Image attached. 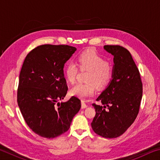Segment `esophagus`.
<instances>
[{
    "label": "esophagus",
    "mask_w": 160,
    "mask_h": 160,
    "mask_svg": "<svg viewBox=\"0 0 160 160\" xmlns=\"http://www.w3.org/2000/svg\"><path fill=\"white\" fill-rule=\"evenodd\" d=\"M81 105H82V106H81V107H82V109H85V108L88 107V105L85 104V101H83V100H82V101H81Z\"/></svg>",
    "instance_id": "34e87169"
}]
</instances>
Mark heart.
I'll use <instances>...</instances> for the list:
<instances>
[{
    "instance_id": "heart-1",
    "label": "heart",
    "mask_w": 160,
    "mask_h": 160,
    "mask_svg": "<svg viewBox=\"0 0 160 160\" xmlns=\"http://www.w3.org/2000/svg\"><path fill=\"white\" fill-rule=\"evenodd\" d=\"M78 63L81 70H88L86 75L85 83L75 85L70 89L72 96L85 99L92 96L95 92L96 87L104 88L110 82L113 75V67L94 49H88L81 53L78 57ZM78 67L74 61L67 63L64 69L67 80L70 83L76 81Z\"/></svg>"
}]
</instances>
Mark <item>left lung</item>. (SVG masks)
Masks as SVG:
<instances>
[{"label": "left lung", "instance_id": "1", "mask_svg": "<svg viewBox=\"0 0 160 160\" xmlns=\"http://www.w3.org/2000/svg\"><path fill=\"white\" fill-rule=\"evenodd\" d=\"M104 48L113 56L112 80L97 99L102 106L92 104L96 115L91 126L100 136L114 138L124 133L138 114L142 83L126 48L118 45H106Z\"/></svg>", "mask_w": 160, "mask_h": 160}]
</instances>
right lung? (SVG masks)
Returning <instances> with one entry per match:
<instances>
[{
  "mask_svg": "<svg viewBox=\"0 0 160 160\" xmlns=\"http://www.w3.org/2000/svg\"><path fill=\"white\" fill-rule=\"evenodd\" d=\"M75 51L68 45H41L24 61L18 104L26 123L39 136L50 139L64 133L80 109V100L75 96L58 102L68 91L64 65Z\"/></svg>",
  "mask_w": 160,
  "mask_h": 160,
  "instance_id": "add662e5",
  "label": "right lung"
}]
</instances>
